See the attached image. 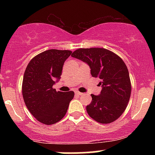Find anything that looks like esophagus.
I'll use <instances>...</instances> for the list:
<instances>
[{"label":"esophagus","mask_w":155,"mask_h":155,"mask_svg":"<svg viewBox=\"0 0 155 155\" xmlns=\"http://www.w3.org/2000/svg\"><path fill=\"white\" fill-rule=\"evenodd\" d=\"M75 95L79 96V95H82L83 93H81V92H79V91H76V92H75Z\"/></svg>","instance_id":"obj_1"}]
</instances>
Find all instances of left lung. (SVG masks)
Masks as SVG:
<instances>
[{"label": "left lung", "mask_w": 155, "mask_h": 155, "mask_svg": "<svg viewBox=\"0 0 155 155\" xmlns=\"http://www.w3.org/2000/svg\"><path fill=\"white\" fill-rule=\"evenodd\" d=\"M71 56L87 64L92 76L99 78L102 87L100 95H91V104L87 106L89 116L102 124L114 122L123 114L131 94L125 63L118 55L104 48L76 49Z\"/></svg>", "instance_id": "left-lung-1"}]
</instances>
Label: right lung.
<instances>
[{
    "mask_svg": "<svg viewBox=\"0 0 155 155\" xmlns=\"http://www.w3.org/2000/svg\"><path fill=\"white\" fill-rule=\"evenodd\" d=\"M70 50L49 49L32 59L27 66L22 81L25 104L33 117L44 124L57 123L66 114L74 92H57L53 89L58 81Z\"/></svg>",
    "mask_w": 155,
    "mask_h": 155,
    "instance_id": "add662e5",
    "label": "right lung"
}]
</instances>
